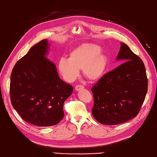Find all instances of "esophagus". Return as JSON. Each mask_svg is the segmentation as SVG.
Masks as SVG:
<instances>
[{
  "label": "esophagus",
  "mask_w": 157,
  "mask_h": 157,
  "mask_svg": "<svg viewBox=\"0 0 157 157\" xmlns=\"http://www.w3.org/2000/svg\"><path fill=\"white\" fill-rule=\"evenodd\" d=\"M81 89H84V86H83L82 85H76L75 86V90H76V91H78V90H81Z\"/></svg>",
  "instance_id": "esophagus-1"
}]
</instances>
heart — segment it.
Segmentation results:
<instances>
[{
    "instance_id": "heart-1",
    "label": "heart",
    "mask_w": 157,
    "mask_h": 157,
    "mask_svg": "<svg viewBox=\"0 0 157 157\" xmlns=\"http://www.w3.org/2000/svg\"><path fill=\"white\" fill-rule=\"evenodd\" d=\"M101 52V48L98 45L83 44L70 52L68 59L61 58L59 60L58 71L67 82H72L77 77L80 68L89 80L99 79L108 64L107 55Z\"/></svg>"
}]
</instances>
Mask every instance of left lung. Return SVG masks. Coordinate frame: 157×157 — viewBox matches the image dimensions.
Wrapping results in <instances>:
<instances>
[{
	"mask_svg": "<svg viewBox=\"0 0 157 157\" xmlns=\"http://www.w3.org/2000/svg\"><path fill=\"white\" fill-rule=\"evenodd\" d=\"M116 60L123 63L103 76L91 89L92 114L105 125L124 123L136 116L148 90L143 62L126 44L121 43Z\"/></svg>",
	"mask_w": 157,
	"mask_h": 157,
	"instance_id": "obj_1",
	"label": "left lung"
}]
</instances>
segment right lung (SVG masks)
I'll list each match as a JSON object with an SVG mask.
<instances>
[{"mask_svg": "<svg viewBox=\"0 0 157 157\" xmlns=\"http://www.w3.org/2000/svg\"><path fill=\"white\" fill-rule=\"evenodd\" d=\"M47 40L34 45L14 67L10 82L12 105L23 120L46 127L64 117L63 105L72 86L60 78L56 65L46 58Z\"/></svg>", "mask_w": 157, "mask_h": 157, "instance_id": "1", "label": "right lung"}]
</instances>
